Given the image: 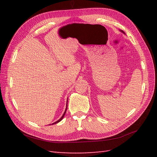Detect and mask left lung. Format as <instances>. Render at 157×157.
<instances>
[{
    "label": "left lung",
    "mask_w": 157,
    "mask_h": 157,
    "mask_svg": "<svg viewBox=\"0 0 157 157\" xmlns=\"http://www.w3.org/2000/svg\"><path fill=\"white\" fill-rule=\"evenodd\" d=\"M121 32H123V31H121Z\"/></svg>",
    "instance_id": "8db88e82"
}]
</instances>
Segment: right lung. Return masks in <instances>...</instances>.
<instances>
[{
	"instance_id": "add662e5",
	"label": "right lung",
	"mask_w": 157,
	"mask_h": 157,
	"mask_svg": "<svg viewBox=\"0 0 157 157\" xmlns=\"http://www.w3.org/2000/svg\"><path fill=\"white\" fill-rule=\"evenodd\" d=\"M67 107H66V109H65V113H63V116L61 117V119H59V120H58V121H56V122H55V123H52V124H55V123H59V121H61V120L63 119V117H64V115H65V113H66V111H67Z\"/></svg>"
}]
</instances>
